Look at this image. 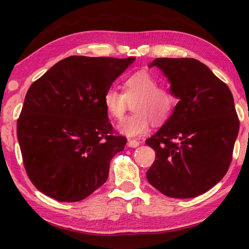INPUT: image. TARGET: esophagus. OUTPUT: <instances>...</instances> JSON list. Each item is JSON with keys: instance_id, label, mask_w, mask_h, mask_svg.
Instances as JSON below:
<instances>
[{"instance_id": "1", "label": "esophagus", "mask_w": 249, "mask_h": 249, "mask_svg": "<svg viewBox=\"0 0 249 249\" xmlns=\"http://www.w3.org/2000/svg\"><path fill=\"white\" fill-rule=\"evenodd\" d=\"M140 144L141 142L136 140H128V142H127L128 147H133V148H136V147L140 146Z\"/></svg>"}]
</instances>
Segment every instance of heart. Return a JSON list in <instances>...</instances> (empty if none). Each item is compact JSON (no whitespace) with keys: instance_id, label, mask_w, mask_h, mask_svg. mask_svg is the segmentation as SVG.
<instances>
[{"instance_id":"obj_1","label":"heart","mask_w":249,"mask_h":249,"mask_svg":"<svg viewBox=\"0 0 249 249\" xmlns=\"http://www.w3.org/2000/svg\"><path fill=\"white\" fill-rule=\"evenodd\" d=\"M147 71H138L122 82V91L111 88L103 95V105L108 116L120 120L133 103L134 113L117 125L121 134L138 137L148 132L151 121L161 124L169 119L175 107L176 98L166 87Z\"/></svg>"}]
</instances>
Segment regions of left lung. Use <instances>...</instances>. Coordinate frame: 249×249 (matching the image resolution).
Masks as SVG:
<instances>
[{
    "label": "left lung",
    "instance_id": "obj_1",
    "mask_svg": "<svg viewBox=\"0 0 249 249\" xmlns=\"http://www.w3.org/2000/svg\"><path fill=\"white\" fill-rule=\"evenodd\" d=\"M179 99L171 116L146 144L156 158L147 180L162 195L188 199L220 182L231 161L239 121L229 87L193 58H157Z\"/></svg>",
    "mask_w": 249,
    "mask_h": 249
}]
</instances>
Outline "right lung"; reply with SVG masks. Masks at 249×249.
<instances>
[{
    "mask_svg": "<svg viewBox=\"0 0 249 249\" xmlns=\"http://www.w3.org/2000/svg\"><path fill=\"white\" fill-rule=\"evenodd\" d=\"M134 60L71 56L29 87L18 140L28 178L44 195L78 202L107 180L126 138L113 134L103 95Z\"/></svg>",
    "mask_w": 249,
    "mask_h": 249,
    "instance_id": "obj_1",
    "label": "right lung"
}]
</instances>
